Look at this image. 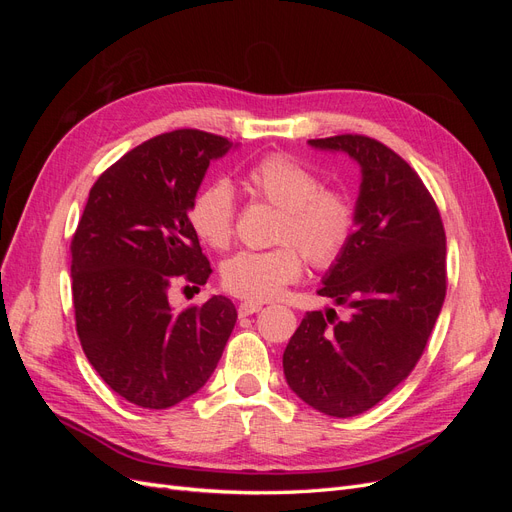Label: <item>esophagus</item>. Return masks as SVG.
Here are the masks:
<instances>
[{"mask_svg":"<svg viewBox=\"0 0 512 512\" xmlns=\"http://www.w3.org/2000/svg\"><path fill=\"white\" fill-rule=\"evenodd\" d=\"M260 309H262V303H241L237 307V312H239V318H245V316H252V314L260 312Z\"/></svg>","mask_w":512,"mask_h":512,"instance_id":"34e87169","label":"esophagus"}]
</instances>
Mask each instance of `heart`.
I'll use <instances>...</instances> for the list:
<instances>
[{
	"label": "heart",
	"instance_id": "heart-1",
	"mask_svg": "<svg viewBox=\"0 0 512 512\" xmlns=\"http://www.w3.org/2000/svg\"><path fill=\"white\" fill-rule=\"evenodd\" d=\"M245 188L256 200L280 209L275 241L265 252H237L224 260L222 286L239 299H275L303 271V256L314 269H331L346 254L356 230V205L348 192L322 185L312 168L286 153H269L245 173ZM235 192L213 179L192 198L188 222L213 250H224L235 235Z\"/></svg>",
	"mask_w": 512,
	"mask_h": 512
}]
</instances>
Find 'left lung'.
Instances as JSON below:
<instances>
[{"instance_id": "obj_1", "label": "left lung", "mask_w": 512, "mask_h": 512, "mask_svg": "<svg viewBox=\"0 0 512 512\" xmlns=\"http://www.w3.org/2000/svg\"><path fill=\"white\" fill-rule=\"evenodd\" d=\"M361 164L356 230L320 297L350 309L307 312L284 350V376L307 406L363 414L421 359L446 297V235L436 200L393 149L363 134L312 138Z\"/></svg>"}]
</instances>
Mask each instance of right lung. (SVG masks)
<instances>
[{
  "mask_svg": "<svg viewBox=\"0 0 512 512\" xmlns=\"http://www.w3.org/2000/svg\"><path fill=\"white\" fill-rule=\"evenodd\" d=\"M224 136L173 130L119 158L89 190L72 237V301L83 352L130 404L166 410L222 359L237 309L226 297L175 312L168 290L203 286L211 265L188 209ZM188 288V286H185Z\"/></svg>",
  "mask_w": 512,
  "mask_h": 512,
  "instance_id": "obj_1",
  "label": "right lung"
}]
</instances>
